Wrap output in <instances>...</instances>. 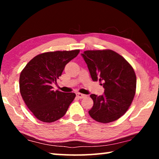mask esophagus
<instances>
[{
	"mask_svg": "<svg viewBox=\"0 0 159 159\" xmlns=\"http://www.w3.org/2000/svg\"><path fill=\"white\" fill-rule=\"evenodd\" d=\"M76 96L80 99H83V98H84L86 97V95H84V94H82V93H77Z\"/></svg>",
	"mask_w": 159,
	"mask_h": 159,
	"instance_id": "1",
	"label": "esophagus"
}]
</instances>
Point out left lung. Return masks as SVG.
Segmentation results:
<instances>
[{
	"instance_id": "obj_1",
	"label": "left lung",
	"mask_w": 159,
	"mask_h": 159,
	"mask_svg": "<svg viewBox=\"0 0 159 159\" xmlns=\"http://www.w3.org/2000/svg\"><path fill=\"white\" fill-rule=\"evenodd\" d=\"M93 81H103L102 95H90L93 106L88 113L96 121L117 120L130 107L136 90V75L132 66L111 50H86L81 54Z\"/></svg>"
}]
</instances>
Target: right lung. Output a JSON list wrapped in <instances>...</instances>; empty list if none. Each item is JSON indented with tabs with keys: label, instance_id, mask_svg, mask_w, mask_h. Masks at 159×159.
<instances>
[{
	"label": "right lung",
	"instance_id": "obj_1",
	"mask_svg": "<svg viewBox=\"0 0 159 159\" xmlns=\"http://www.w3.org/2000/svg\"><path fill=\"white\" fill-rule=\"evenodd\" d=\"M79 52V50H74L40 54L29 61L21 71V95L29 109L39 120L52 123L65 115L76 94L54 91L51 85L57 83L66 64Z\"/></svg>",
	"mask_w": 159,
	"mask_h": 159
}]
</instances>
